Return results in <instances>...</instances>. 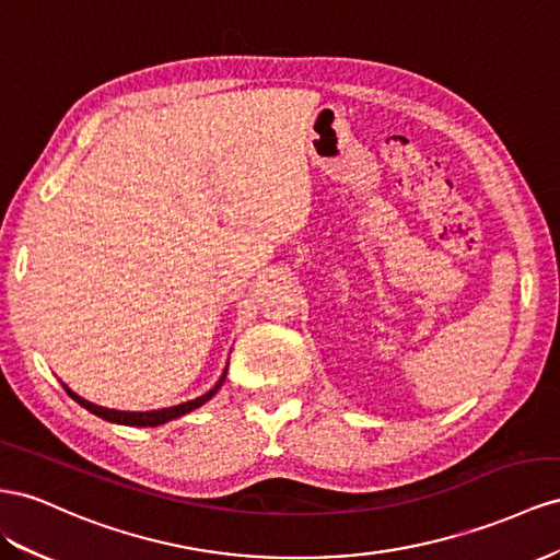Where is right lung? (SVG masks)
Masks as SVG:
<instances>
[{"label": "right lung", "mask_w": 560, "mask_h": 560, "mask_svg": "<svg viewBox=\"0 0 560 560\" xmlns=\"http://www.w3.org/2000/svg\"><path fill=\"white\" fill-rule=\"evenodd\" d=\"M223 382H225V372L221 374V380L217 382V386L211 388V390H207L205 396L195 398V400H188V402L174 405V407H164V410H153V412H119V410H108V407H101V405H94V402L80 398L78 393H72L66 384H63V388H66V393L74 402H80L82 407H86L89 412L101 417V419H108V421H115V424H125V427H160V424H164V421H172V419H176L180 415H188V412L195 410V407L205 405L221 388Z\"/></svg>", "instance_id": "right-lung-1"}]
</instances>
